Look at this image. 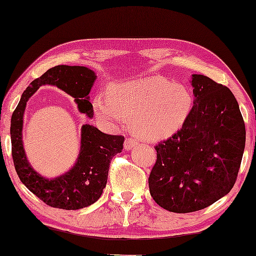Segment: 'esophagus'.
Returning <instances> with one entry per match:
<instances>
[{
  "label": "esophagus",
  "mask_w": 256,
  "mask_h": 256,
  "mask_svg": "<svg viewBox=\"0 0 256 256\" xmlns=\"http://www.w3.org/2000/svg\"><path fill=\"white\" fill-rule=\"evenodd\" d=\"M136 144H138V141H136L135 138H126L124 146L126 150H132V148H135Z\"/></svg>",
  "instance_id": "obj_1"
}]
</instances>
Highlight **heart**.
Instances as JSON below:
<instances>
[{
	"instance_id": "heart-1",
	"label": "heart",
	"mask_w": 256,
	"mask_h": 256,
	"mask_svg": "<svg viewBox=\"0 0 256 256\" xmlns=\"http://www.w3.org/2000/svg\"><path fill=\"white\" fill-rule=\"evenodd\" d=\"M92 106L98 120L107 127L122 126L132 118L140 138L157 141L182 128L192 110V96L180 84L148 76L113 84L110 96L96 94Z\"/></svg>"
}]
</instances>
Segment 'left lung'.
I'll return each instance as SVG.
<instances>
[{
	"mask_svg": "<svg viewBox=\"0 0 256 256\" xmlns=\"http://www.w3.org/2000/svg\"><path fill=\"white\" fill-rule=\"evenodd\" d=\"M194 107L182 128L155 146L149 176L154 200L170 212L202 210L232 190L242 160L246 129L226 86L192 74Z\"/></svg>",
	"mask_w": 256,
	"mask_h": 256,
	"instance_id": "obj_1",
	"label": "left lung"
}]
</instances>
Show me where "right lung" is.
I'll use <instances>...</instances> for the list:
<instances>
[{
    "instance_id": "1",
    "label": "right lung",
    "mask_w": 256,
    "mask_h": 256,
    "mask_svg": "<svg viewBox=\"0 0 256 256\" xmlns=\"http://www.w3.org/2000/svg\"><path fill=\"white\" fill-rule=\"evenodd\" d=\"M96 72L86 66L58 65L34 79L24 90L10 124L12 154L20 180L40 200L51 208L79 210L96 202L106 188L110 160L124 149V136L108 135L94 126L82 124L80 152L71 169L54 178L38 174L26 158L23 146V118L26 102L40 86H56L74 98L80 113L93 118L90 92Z\"/></svg>"
}]
</instances>
